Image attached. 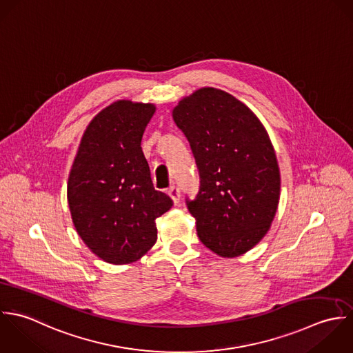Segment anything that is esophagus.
I'll list each match as a JSON object with an SVG mask.
<instances>
[{
	"label": "esophagus",
	"mask_w": 353,
	"mask_h": 353,
	"mask_svg": "<svg viewBox=\"0 0 353 353\" xmlns=\"http://www.w3.org/2000/svg\"><path fill=\"white\" fill-rule=\"evenodd\" d=\"M168 195L173 199V202L177 205L179 203V201H180V191H179V188L177 187H174V185H172V187H169L168 188Z\"/></svg>",
	"instance_id": "esophagus-1"
}]
</instances>
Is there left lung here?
Segmentation results:
<instances>
[{"label":"left lung","instance_id":"8db88e82","mask_svg":"<svg viewBox=\"0 0 353 353\" xmlns=\"http://www.w3.org/2000/svg\"><path fill=\"white\" fill-rule=\"evenodd\" d=\"M172 116L199 169V192L187 206L201 241L223 258L245 254L266 236L280 202V168L266 128L248 106L212 87L184 97Z\"/></svg>","mask_w":353,"mask_h":353}]
</instances>
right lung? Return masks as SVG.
<instances>
[{
	"label": "right lung",
	"instance_id": "obj_1",
	"mask_svg": "<svg viewBox=\"0 0 353 353\" xmlns=\"http://www.w3.org/2000/svg\"><path fill=\"white\" fill-rule=\"evenodd\" d=\"M155 105L120 99L85 128L68 177L77 234L101 259L137 262L157 241L155 219L173 201L152 187L141 138Z\"/></svg>",
	"mask_w": 353,
	"mask_h": 353
}]
</instances>
